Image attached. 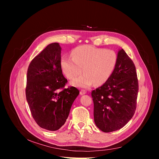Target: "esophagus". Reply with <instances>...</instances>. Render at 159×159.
Listing matches in <instances>:
<instances>
[{"mask_svg": "<svg viewBox=\"0 0 159 159\" xmlns=\"http://www.w3.org/2000/svg\"><path fill=\"white\" fill-rule=\"evenodd\" d=\"M80 95H84V94H85L86 93V91L85 90H84V89H81V91H80Z\"/></svg>", "mask_w": 159, "mask_h": 159, "instance_id": "1", "label": "esophagus"}]
</instances>
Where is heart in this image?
<instances>
[{
	"mask_svg": "<svg viewBox=\"0 0 159 159\" xmlns=\"http://www.w3.org/2000/svg\"><path fill=\"white\" fill-rule=\"evenodd\" d=\"M71 57L63 56L60 60L61 69L66 78L74 80L81 72L84 74L72 81V85L89 88L105 84L111 76L117 62L115 51L98 48L89 45L80 46L71 52Z\"/></svg>",
	"mask_w": 159,
	"mask_h": 159,
	"instance_id": "1",
	"label": "heart"
}]
</instances>
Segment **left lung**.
<instances>
[{
  "label": "left lung",
  "instance_id": "left-lung-1",
  "mask_svg": "<svg viewBox=\"0 0 159 159\" xmlns=\"http://www.w3.org/2000/svg\"><path fill=\"white\" fill-rule=\"evenodd\" d=\"M138 91L135 66L124 50H119L111 76L91 92L96 126L105 133L123 127L135 112Z\"/></svg>",
  "mask_w": 159,
  "mask_h": 159
}]
</instances>
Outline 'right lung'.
Wrapping results in <instances>:
<instances>
[{
	"mask_svg": "<svg viewBox=\"0 0 159 159\" xmlns=\"http://www.w3.org/2000/svg\"><path fill=\"white\" fill-rule=\"evenodd\" d=\"M61 50L58 43L48 45L31 61L27 71L26 97L32 117L40 127L53 131L64 125L80 93L75 87L64 88Z\"/></svg>",
	"mask_w": 159,
	"mask_h": 159,
	"instance_id": "add662e5",
	"label": "right lung"
}]
</instances>
